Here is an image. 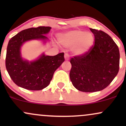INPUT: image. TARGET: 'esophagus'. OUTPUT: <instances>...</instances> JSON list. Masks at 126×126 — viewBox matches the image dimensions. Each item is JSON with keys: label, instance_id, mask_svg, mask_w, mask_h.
Here are the masks:
<instances>
[{"label": "esophagus", "instance_id": "obj_1", "mask_svg": "<svg viewBox=\"0 0 126 126\" xmlns=\"http://www.w3.org/2000/svg\"><path fill=\"white\" fill-rule=\"evenodd\" d=\"M64 59L66 60H69V56L67 53H65L64 54Z\"/></svg>", "mask_w": 126, "mask_h": 126}]
</instances>
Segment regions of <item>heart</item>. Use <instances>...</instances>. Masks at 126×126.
<instances>
[{
  "mask_svg": "<svg viewBox=\"0 0 126 126\" xmlns=\"http://www.w3.org/2000/svg\"><path fill=\"white\" fill-rule=\"evenodd\" d=\"M59 41L65 47H73L75 54L81 56L87 53L92 48L95 37L91 32L73 30L62 34Z\"/></svg>",
  "mask_w": 126,
  "mask_h": 126,
  "instance_id": "b5f03b06",
  "label": "heart"
}]
</instances>
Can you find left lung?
<instances>
[{
  "instance_id": "8db88e82",
  "label": "left lung",
  "mask_w": 126,
  "mask_h": 126,
  "mask_svg": "<svg viewBox=\"0 0 126 126\" xmlns=\"http://www.w3.org/2000/svg\"><path fill=\"white\" fill-rule=\"evenodd\" d=\"M90 30L95 37L92 48L70 61L72 84L85 92H97L107 87L117 75L120 64L119 49L110 36L101 30Z\"/></svg>"
}]
</instances>
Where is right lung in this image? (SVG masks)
I'll list each match as a JSON object with an SVG mask.
<instances>
[{
	"label": "right lung",
	"instance_id": "add662e5",
	"mask_svg": "<svg viewBox=\"0 0 126 126\" xmlns=\"http://www.w3.org/2000/svg\"><path fill=\"white\" fill-rule=\"evenodd\" d=\"M50 27H38L23 30L11 38L7 47L6 68L13 82L20 87L39 91L50 84L56 69L64 61V53L54 56L44 53L38 59L29 62L21 57V47L32 40H47L44 35L51 30Z\"/></svg>",
	"mask_w": 126,
	"mask_h": 126
}]
</instances>
